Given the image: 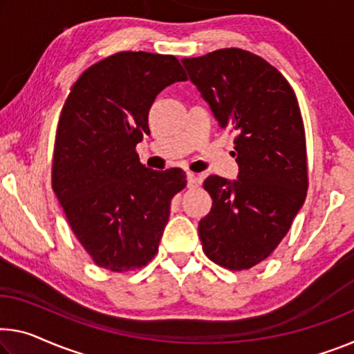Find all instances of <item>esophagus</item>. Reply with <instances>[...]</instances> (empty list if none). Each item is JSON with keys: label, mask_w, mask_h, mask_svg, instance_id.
Instances as JSON below:
<instances>
[{"label": "esophagus", "mask_w": 354, "mask_h": 354, "mask_svg": "<svg viewBox=\"0 0 354 354\" xmlns=\"http://www.w3.org/2000/svg\"><path fill=\"white\" fill-rule=\"evenodd\" d=\"M187 182H188V188H196L198 187V177H196V174L193 172H187Z\"/></svg>", "instance_id": "obj_1"}]
</instances>
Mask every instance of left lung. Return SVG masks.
Returning <instances> with one entry per match:
<instances>
[{"label":"left lung","instance_id":"1","mask_svg":"<svg viewBox=\"0 0 354 354\" xmlns=\"http://www.w3.org/2000/svg\"><path fill=\"white\" fill-rule=\"evenodd\" d=\"M182 63L220 127L237 133V180H204L214 203L199 221V239L214 263L245 270L274 252L306 201L301 109L279 69L242 48H220Z\"/></svg>","mask_w":354,"mask_h":354}]
</instances>
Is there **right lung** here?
<instances>
[{
	"mask_svg": "<svg viewBox=\"0 0 354 354\" xmlns=\"http://www.w3.org/2000/svg\"><path fill=\"white\" fill-rule=\"evenodd\" d=\"M187 74L174 55L118 52L84 71L59 113L52 188L96 266L136 270L151 261L187 185L178 167L151 171L136 145L150 134L156 95Z\"/></svg>",
	"mask_w": 354,
	"mask_h": 354,
	"instance_id": "obj_1",
	"label": "right lung"
}]
</instances>
